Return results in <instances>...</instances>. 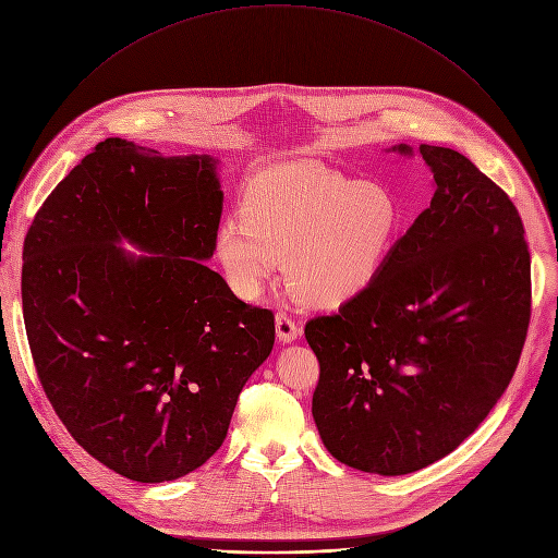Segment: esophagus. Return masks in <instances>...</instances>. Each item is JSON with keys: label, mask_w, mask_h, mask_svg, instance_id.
Segmentation results:
<instances>
[{"label": "esophagus", "mask_w": 558, "mask_h": 558, "mask_svg": "<svg viewBox=\"0 0 558 558\" xmlns=\"http://www.w3.org/2000/svg\"><path fill=\"white\" fill-rule=\"evenodd\" d=\"M276 333L282 342H293L300 336V327L293 323V318L287 312L276 314Z\"/></svg>", "instance_id": "34e87169"}]
</instances>
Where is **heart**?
Here are the masks:
<instances>
[{
	"instance_id": "b5f03b06",
	"label": "heart",
	"mask_w": 558,
	"mask_h": 558,
	"mask_svg": "<svg viewBox=\"0 0 558 558\" xmlns=\"http://www.w3.org/2000/svg\"><path fill=\"white\" fill-rule=\"evenodd\" d=\"M398 229L387 189L318 167L287 165L253 175L240 220L216 233V256L240 298H258L280 269L314 307H340L383 271Z\"/></svg>"
}]
</instances>
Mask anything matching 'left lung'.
<instances>
[{"label":"left lung","instance_id":"1","mask_svg":"<svg viewBox=\"0 0 558 558\" xmlns=\"http://www.w3.org/2000/svg\"><path fill=\"white\" fill-rule=\"evenodd\" d=\"M418 150L436 182L429 207L361 295L305 325L320 438L336 461L380 476L418 472L476 432L517 372L532 312L514 202L459 150Z\"/></svg>","mask_w":558,"mask_h":558}]
</instances>
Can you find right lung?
I'll list each match as a JSON object with an SVG mask.
<instances>
[{"instance_id": "obj_1", "label": "right lung", "mask_w": 558, "mask_h": 558, "mask_svg": "<svg viewBox=\"0 0 558 558\" xmlns=\"http://www.w3.org/2000/svg\"><path fill=\"white\" fill-rule=\"evenodd\" d=\"M216 165L109 137L44 199L24 240L22 307L44 393L77 445L137 483L211 459L276 340L274 312L205 265L225 199Z\"/></svg>"}]
</instances>
